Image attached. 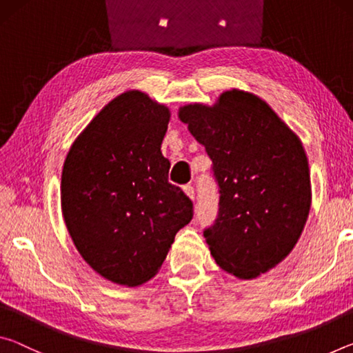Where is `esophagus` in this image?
Instances as JSON below:
<instances>
[{"label": "esophagus", "mask_w": 353, "mask_h": 353, "mask_svg": "<svg viewBox=\"0 0 353 353\" xmlns=\"http://www.w3.org/2000/svg\"><path fill=\"white\" fill-rule=\"evenodd\" d=\"M183 191L190 196L191 199H194V198H196V190H194L193 185H185V187H183Z\"/></svg>", "instance_id": "1"}]
</instances>
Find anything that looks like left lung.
I'll return each mask as SVG.
<instances>
[{
    "label": "left lung",
    "mask_w": 353,
    "mask_h": 353,
    "mask_svg": "<svg viewBox=\"0 0 353 353\" xmlns=\"http://www.w3.org/2000/svg\"><path fill=\"white\" fill-rule=\"evenodd\" d=\"M179 117L212 159L218 214L204 238L214 261L240 279L260 276L291 252L308 218L301 140L265 101L240 90L213 107L185 105Z\"/></svg>",
    "instance_id": "1"
}]
</instances>
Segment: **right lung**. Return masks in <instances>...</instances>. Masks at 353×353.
<instances>
[{
	"instance_id": "add662e5",
	"label": "right lung",
	"mask_w": 353,
	"mask_h": 353,
	"mask_svg": "<svg viewBox=\"0 0 353 353\" xmlns=\"http://www.w3.org/2000/svg\"><path fill=\"white\" fill-rule=\"evenodd\" d=\"M170 110L141 92L110 101L65 159V224L82 259L112 282L137 286L155 276L193 202L170 183L160 151Z\"/></svg>"
}]
</instances>
